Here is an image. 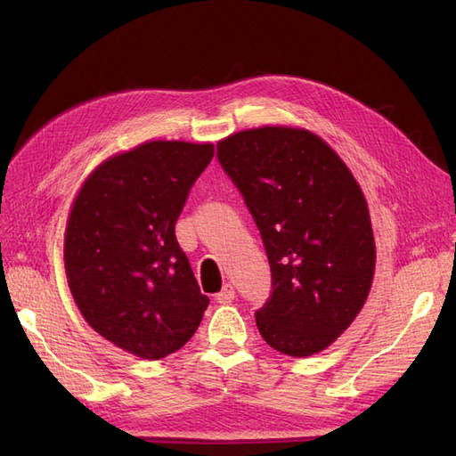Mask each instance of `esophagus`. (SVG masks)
I'll return each mask as SVG.
<instances>
[{
  "instance_id": "1",
  "label": "esophagus",
  "mask_w": 456,
  "mask_h": 456,
  "mask_svg": "<svg viewBox=\"0 0 456 456\" xmlns=\"http://www.w3.org/2000/svg\"><path fill=\"white\" fill-rule=\"evenodd\" d=\"M236 298V291H233V287L230 285V283H226L224 287H223V291H220L218 295H216V302L218 305H230V302Z\"/></svg>"
}]
</instances>
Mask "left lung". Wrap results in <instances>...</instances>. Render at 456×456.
Listing matches in <instances>:
<instances>
[{"mask_svg":"<svg viewBox=\"0 0 456 456\" xmlns=\"http://www.w3.org/2000/svg\"><path fill=\"white\" fill-rule=\"evenodd\" d=\"M265 243L272 295L255 320L273 350H325L363 308L375 273V238L360 184L320 136L258 127L216 144Z\"/></svg>","mask_w":456,"mask_h":456,"instance_id":"1","label":"left lung"}]
</instances>
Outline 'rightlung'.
Masks as SVG:
<instances>
[{
    "label": "right lung",
    "instance_id": "obj_1",
    "mask_svg": "<svg viewBox=\"0 0 456 456\" xmlns=\"http://www.w3.org/2000/svg\"><path fill=\"white\" fill-rule=\"evenodd\" d=\"M213 156L209 142H144L101 163L68 216L64 266L79 312L142 360L181 350L209 306L175 224Z\"/></svg>",
    "mask_w": 456,
    "mask_h": 456
}]
</instances>
